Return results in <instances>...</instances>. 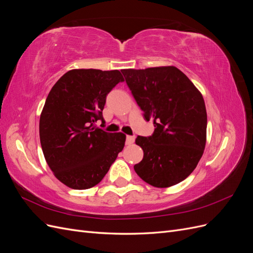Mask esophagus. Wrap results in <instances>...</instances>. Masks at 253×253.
<instances>
[{"instance_id": "obj_1", "label": "esophagus", "mask_w": 253, "mask_h": 253, "mask_svg": "<svg viewBox=\"0 0 253 253\" xmlns=\"http://www.w3.org/2000/svg\"><path fill=\"white\" fill-rule=\"evenodd\" d=\"M134 140H135L134 136H129V135L126 136V144H132L134 142Z\"/></svg>"}]
</instances>
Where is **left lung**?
Listing matches in <instances>:
<instances>
[{
	"label": "left lung",
	"instance_id": "8db88e82",
	"mask_svg": "<svg viewBox=\"0 0 253 253\" xmlns=\"http://www.w3.org/2000/svg\"><path fill=\"white\" fill-rule=\"evenodd\" d=\"M126 82L147 121L155 129L135 142L143 158L134 166L139 177L156 188L177 185L194 171L207 141L203 95L175 66L122 70Z\"/></svg>",
	"mask_w": 253,
	"mask_h": 253
}]
</instances>
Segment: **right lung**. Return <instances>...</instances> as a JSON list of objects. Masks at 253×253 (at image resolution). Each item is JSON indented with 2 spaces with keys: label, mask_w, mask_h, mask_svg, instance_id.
<instances>
[{
  "label": "right lung",
  "mask_w": 253,
  "mask_h": 253,
  "mask_svg": "<svg viewBox=\"0 0 253 253\" xmlns=\"http://www.w3.org/2000/svg\"><path fill=\"white\" fill-rule=\"evenodd\" d=\"M122 81L117 70L76 68L51 87L40 116V141L53 175L68 188L98 185L124 149V133L95 126L97 120L104 124L106 95Z\"/></svg>",
  "instance_id": "obj_1"
}]
</instances>
